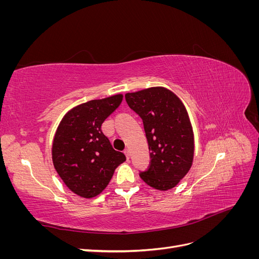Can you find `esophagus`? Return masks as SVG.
<instances>
[{"mask_svg":"<svg viewBox=\"0 0 259 259\" xmlns=\"http://www.w3.org/2000/svg\"><path fill=\"white\" fill-rule=\"evenodd\" d=\"M124 154L126 155V159H127V160H130V156H131L130 149H125V150H124Z\"/></svg>","mask_w":259,"mask_h":259,"instance_id":"1","label":"esophagus"}]
</instances>
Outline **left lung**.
Listing matches in <instances>:
<instances>
[{
    "label": "left lung",
    "instance_id": "left-lung-1",
    "mask_svg": "<svg viewBox=\"0 0 259 259\" xmlns=\"http://www.w3.org/2000/svg\"><path fill=\"white\" fill-rule=\"evenodd\" d=\"M127 105L144 122L150 164L139 174L154 189L166 191L178 185L192 166L194 136L183 101L163 86L125 94Z\"/></svg>",
    "mask_w": 259,
    "mask_h": 259
}]
</instances>
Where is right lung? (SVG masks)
<instances>
[{
  "mask_svg": "<svg viewBox=\"0 0 259 259\" xmlns=\"http://www.w3.org/2000/svg\"><path fill=\"white\" fill-rule=\"evenodd\" d=\"M117 94L73 107L55 133L52 159L62 182L79 197L91 199L105 190L115 168L126 158L115 151L101 124L122 103Z\"/></svg>",
  "mask_w": 259,
  "mask_h": 259,
  "instance_id": "obj_1",
  "label": "right lung"
}]
</instances>
